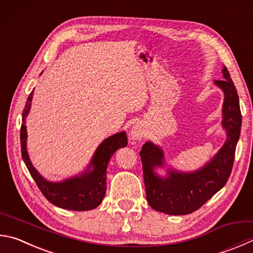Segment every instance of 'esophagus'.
<instances>
[{"instance_id":"34e87169","label":"esophagus","mask_w":253,"mask_h":253,"mask_svg":"<svg viewBox=\"0 0 253 253\" xmlns=\"http://www.w3.org/2000/svg\"><path fill=\"white\" fill-rule=\"evenodd\" d=\"M144 126L140 125V124H136V125L132 126L130 130V138L134 140H139L141 139V137L144 136Z\"/></svg>"}]
</instances>
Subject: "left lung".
I'll return each mask as SVG.
<instances>
[{
  "instance_id": "obj_1",
  "label": "left lung",
  "mask_w": 253,
  "mask_h": 253,
  "mask_svg": "<svg viewBox=\"0 0 253 253\" xmlns=\"http://www.w3.org/2000/svg\"><path fill=\"white\" fill-rule=\"evenodd\" d=\"M222 74L223 80L214 81V84L224 94L222 127L227 131V140L210 162L190 172L169 168L167 177H160L155 172V168L165 165L163 149L151 141L142 146L139 155L146 197L156 211L173 215L194 212L217 194L230 177L242 119L237 89L226 66Z\"/></svg>"
}]
</instances>
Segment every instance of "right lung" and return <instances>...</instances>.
<instances>
[{"label":"right lung","mask_w":253,"mask_h":253,"mask_svg":"<svg viewBox=\"0 0 253 253\" xmlns=\"http://www.w3.org/2000/svg\"><path fill=\"white\" fill-rule=\"evenodd\" d=\"M33 90L27 97L25 108L22 115L21 127V151L22 157L31 176L50 204L62 209L86 211L98 207L106 194V169L115 151L127 146V135L125 131L117 132L105 139L98 146L86 170L79 176L65 179L59 182L48 181L40 174L32 165L26 149V125L25 118L30 112Z\"/></svg>","instance_id":"add662e5"}]
</instances>
